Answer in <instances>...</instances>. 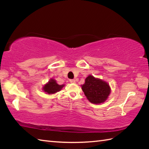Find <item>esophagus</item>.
Returning <instances> with one entry per match:
<instances>
[{
    "label": "esophagus",
    "mask_w": 149,
    "mask_h": 149,
    "mask_svg": "<svg viewBox=\"0 0 149 149\" xmlns=\"http://www.w3.org/2000/svg\"><path fill=\"white\" fill-rule=\"evenodd\" d=\"M70 83H76L75 79H70Z\"/></svg>",
    "instance_id": "obj_1"
}]
</instances>
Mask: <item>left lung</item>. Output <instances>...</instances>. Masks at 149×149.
Returning a JSON list of instances; mask_svg holds the SVG:
<instances>
[{"label":"left lung","mask_w":149,"mask_h":149,"mask_svg":"<svg viewBox=\"0 0 149 149\" xmlns=\"http://www.w3.org/2000/svg\"><path fill=\"white\" fill-rule=\"evenodd\" d=\"M82 90L89 102L101 104L106 101L111 93L109 84L104 81L89 75L81 86Z\"/></svg>","instance_id":"1"}]
</instances>
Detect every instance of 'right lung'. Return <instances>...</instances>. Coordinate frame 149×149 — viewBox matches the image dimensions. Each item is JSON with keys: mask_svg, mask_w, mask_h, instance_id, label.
Returning a JSON list of instances; mask_svg holds the SVG:
<instances>
[{"mask_svg": "<svg viewBox=\"0 0 149 149\" xmlns=\"http://www.w3.org/2000/svg\"><path fill=\"white\" fill-rule=\"evenodd\" d=\"M64 86V84L59 85L56 83V80L54 79H51L49 81L48 83H47L45 85H44V86L43 87V90L47 94H52L60 91L63 87Z\"/></svg>", "mask_w": 149, "mask_h": 149, "instance_id": "obj_1", "label": "right lung"}]
</instances>
